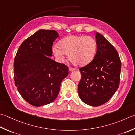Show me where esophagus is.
Masks as SVG:
<instances>
[{"instance_id":"34e87169","label":"esophagus","mask_w":135,"mask_h":135,"mask_svg":"<svg viewBox=\"0 0 135 135\" xmlns=\"http://www.w3.org/2000/svg\"><path fill=\"white\" fill-rule=\"evenodd\" d=\"M74 70H75V69L74 68H72V67H70V68H69V71H70V72H71V71H74Z\"/></svg>"}]
</instances>
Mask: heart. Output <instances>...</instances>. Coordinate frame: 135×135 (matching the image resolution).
<instances>
[{"instance_id": "1", "label": "heart", "mask_w": 135, "mask_h": 135, "mask_svg": "<svg viewBox=\"0 0 135 135\" xmlns=\"http://www.w3.org/2000/svg\"><path fill=\"white\" fill-rule=\"evenodd\" d=\"M97 43L90 36L71 35L60 40L58 46H54L52 52L58 59L62 60L65 55L73 64L85 66L91 62L95 56Z\"/></svg>"}]
</instances>
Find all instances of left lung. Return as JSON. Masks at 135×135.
Masks as SVG:
<instances>
[{"mask_svg":"<svg viewBox=\"0 0 135 135\" xmlns=\"http://www.w3.org/2000/svg\"><path fill=\"white\" fill-rule=\"evenodd\" d=\"M97 52L91 62L80 68L78 92L81 101L92 107L108 102L120 82L121 62L115 48L102 34L96 33Z\"/></svg>","mask_w":135,"mask_h":135,"instance_id":"8db88e82","label":"left lung"}]
</instances>
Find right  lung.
Listing matches in <instances>:
<instances>
[{"label":"right lung","instance_id":"1","mask_svg":"<svg viewBox=\"0 0 135 135\" xmlns=\"http://www.w3.org/2000/svg\"><path fill=\"white\" fill-rule=\"evenodd\" d=\"M59 37L55 30H39L23 42L15 56V85L23 98L33 106L53 102L68 75L67 65L50 57L53 42Z\"/></svg>","mask_w":135,"mask_h":135}]
</instances>
